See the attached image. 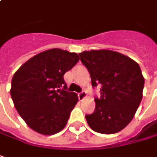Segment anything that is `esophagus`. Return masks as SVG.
<instances>
[{
    "instance_id": "1",
    "label": "esophagus",
    "mask_w": 157,
    "mask_h": 157,
    "mask_svg": "<svg viewBox=\"0 0 157 157\" xmlns=\"http://www.w3.org/2000/svg\"><path fill=\"white\" fill-rule=\"evenodd\" d=\"M86 97V93L85 91H82L81 93H79L78 94V98L80 100H83Z\"/></svg>"
}]
</instances>
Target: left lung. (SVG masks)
Segmentation results:
<instances>
[{
	"label": "left lung",
	"instance_id": "8db88e82",
	"mask_svg": "<svg viewBox=\"0 0 157 157\" xmlns=\"http://www.w3.org/2000/svg\"><path fill=\"white\" fill-rule=\"evenodd\" d=\"M88 70L92 86L99 84L95 110L86 115L89 127L104 134L120 132L132 121L143 97L144 79L140 65L120 52L91 50L79 53Z\"/></svg>",
	"mask_w": 157,
	"mask_h": 157
}]
</instances>
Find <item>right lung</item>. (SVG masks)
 Wrapping results in <instances>:
<instances>
[{"label":"right lung","mask_w":157,"mask_h":157,"mask_svg":"<svg viewBox=\"0 0 157 157\" xmlns=\"http://www.w3.org/2000/svg\"><path fill=\"white\" fill-rule=\"evenodd\" d=\"M79 59L75 52L49 49L32 57L13 75L11 97L20 117L34 131L52 135L67 124L78 97L66 91L63 75Z\"/></svg>","instance_id":"obj_1"}]
</instances>
